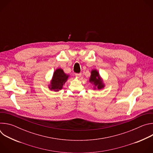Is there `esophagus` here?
I'll return each mask as SVG.
<instances>
[{
    "label": "esophagus",
    "mask_w": 153,
    "mask_h": 153,
    "mask_svg": "<svg viewBox=\"0 0 153 153\" xmlns=\"http://www.w3.org/2000/svg\"><path fill=\"white\" fill-rule=\"evenodd\" d=\"M81 73H76L75 74V75H76V76L77 77H80V76H81Z\"/></svg>",
    "instance_id": "34e87169"
}]
</instances>
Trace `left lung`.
Masks as SVG:
<instances>
[{
    "instance_id": "left-lung-1",
    "label": "left lung",
    "mask_w": 153,
    "mask_h": 153,
    "mask_svg": "<svg viewBox=\"0 0 153 153\" xmlns=\"http://www.w3.org/2000/svg\"><path fill=\"white\" fill-rule=\"evenodd\" d=\"M90 82L94 84V89L101 90L104 88V84L102 80V79L96 70H93L91 72V76L90 78Z\"/></svg>"
}]
</instances>
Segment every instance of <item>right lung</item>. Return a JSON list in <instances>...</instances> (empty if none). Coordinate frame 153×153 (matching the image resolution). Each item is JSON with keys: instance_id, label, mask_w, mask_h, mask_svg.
<instances>
[{"instance_id": "1", "label": "right lung", "mask_w": 153, "mask_h": 153, "mask_svg": "<svg viewBox=\"0 0 153 153\" xmlns=\"http://www.w3.org/2000/svg\"><path fill=\"white\" fill-rule=\"evenodd\" d=\"M68 77L69 75L65 74L63 70L61 68L57 69L53 74L51 83L49 85V88L54 91L62 90L63 84L67 82Z\"/></svg>"}]
</instances>
